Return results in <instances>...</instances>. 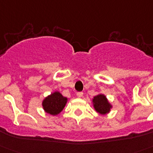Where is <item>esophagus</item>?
Here are the masks:
<instances>
[{"label": "esophagus", "instance_id": "1", "mask_svg": "<svg viewBox=\"0 0 153 153\" xmlns=\"http://www.w3.org/2000/svg\"><path fill=\"white\" fill-rule=\"evenodd\" d=\"M76 96H77L78 98H81V97L83 96V92H77V93H76Z\"/></svg>", "mask_w": 153, "mask_h": 153}]
</instances>
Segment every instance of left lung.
<instances>
[{
  "instance_id": "left-lung-1",
  "label": "left lung",
  "mask_w": 153,
  "mask_h": 153,
  "mask_svg": "<svg viewBox=\"0 0 153 153\" xmlns=\"http://www.w3.org/2000/svg\"><path fill=\"white\" fill-rule=\"evenodd\" d=\"M92 104L94 110L101 115L108 114L113 108V105L108 102V98L103 94H98L92 98Z\"/></svg>"
}]
</instances>
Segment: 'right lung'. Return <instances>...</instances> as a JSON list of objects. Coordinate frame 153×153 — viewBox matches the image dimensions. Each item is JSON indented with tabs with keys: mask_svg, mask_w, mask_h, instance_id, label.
I'll return each mask as SVG.
<instances>
[{
	"mask_svg": "<svg viewBox=\"0 0 153 153\" xmlns=\"http://www.w3.org/2000/svg\"><path fill=\"white\" fill-rule=\"evenodd\" d=\"M67 102V98L63 96L59 91H55L44 98L42 101L43 109L48 114L57 116L65 108Z\"/></svg>",
	"mask_w": 153,
	"mask_h": 153,
	"instance_id": "obj_1",
	"label": "right lung"
}]
</instances>
